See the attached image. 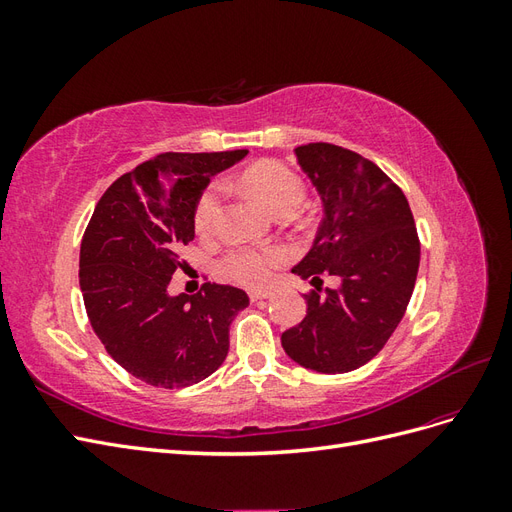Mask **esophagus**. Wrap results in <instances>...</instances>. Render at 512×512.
Segmentation results:
<instances>
[{
	"label": "esophagus",
	"instance_id": "34e87169",
	"mask_svg": "<svg viewBox=\"0 0 512 512\" xmlns=\"http://www.w3.org/2000/svg\"><path fill=\"white\" fill-rule=\"evenodd\" d=\"M271 292L267 290H252L250 292V301H262V299H269Z\"/></svg>",
	"mask_w": 512,
	"mask_h": 512
}]
</instances>
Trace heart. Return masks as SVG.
Masks as SVG:
<instances>
[{
    "label": "heart",
    "instance_id": "b5f03b06",
    "mask_svg": "<svg viewBox=\"0 0 512 512\" xmlns=\"http://www.w3.org/2000/svg\"><path fill=\"white\" fill-rule=\"evenodd\" d=\"M239 185L256 198L275 218H290L305 203V183L294 170L277 160L256 162L239 177ZM224 211V192L220 183H211L200 192L194 207V226L200 235H213ZM280 250H256V247H237L226 254L222 269L232 280L260 288L271 282L273 269L284 262Z\"/></svg>",
    "mask_w": 512,
    "mask_h": 512
}]
</instances>
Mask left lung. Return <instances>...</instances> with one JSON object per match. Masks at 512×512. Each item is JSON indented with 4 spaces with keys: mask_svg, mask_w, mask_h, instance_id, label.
I'll use <instances>...</instances> for the list:
<instances>
[{
    "mask_svg": "<svg viewBox=\"0 0 512 512\" xmlns=\"http://www.w3.org/2000/svg\"><path fill=\"white\" fill-rule=\"evenodd\" d=\"M294 153L324 218L312 250L292 269L316 290L305 294L307 314L282 333V346L305 369L346 374L374 359L404 318L421 243L408 198L374 162L331 143ZM320 272L343 284L322 293Z\"/></svg>",
    "mask_w": 512,
    "mask_h": 512,
    "instance_id": "8db88e82",
    "label": "left lung"
}]
</instances>
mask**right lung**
Here are the masks:
<instances>
[{"instance_id": "1", "label": "right lung", "mask_w": 512, "mask_h": 512, "mask_svg": "<svg viewBox=\"0 0 512 512\" xmlns=\"http://www.w3.org/2000/svg\"><path fill=\"white\" fill-rule=\"evenodd\" d=\"M247 156L160 153L108 188L81 241L79 284L91 327L106 352L134 378L183 389L211 376L228 354V329L250 305L241 288L207 282L170 297L194 239V207L211 177Z\"/></svg>"}]
</instances>
